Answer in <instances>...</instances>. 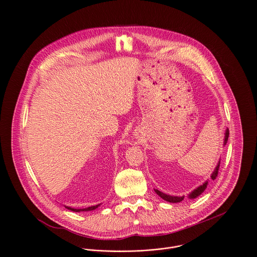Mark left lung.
I'll return each instance as SVG.
<instances>
[{"instance_id": "obj_1", "label": "left lung", "mask_w": 257, "mask_h": 257, "mask_svg": "<svg viewBox=\"0 0 257 257\" xmlns=\"http://www.w3.org/2000/svg\"><path fill=\"white\" fill-rule=\"evenodd\" d=\"M228 135H229V132H228V128H226V130H225V133H224L223 147H224V146L226 145V143H227ZM220 159L219 160V162H218V164H217L215 170H214L213 173L211 174V179H213V180H215L216 177L218 176V172H219V168H220ZM208 184H209V180H207L206 182H204L202 185H200L199 187H197L196 189H194L190 194H188V197H187V198L190 199V200H193V199L199 197V196L206 190ZM154 191H155V193H156L160 198H162L164 201L169 202V203H180V202L183 201L184 198H185V196H171V195H167V194H165V193H163V192H161V191H159V190H157V189H154Z\"/></svg>"}]
</instances>
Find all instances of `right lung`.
<instances>
[{"label": "right lung", "instance_id": "right-lung-1", "mask_svg": "<svg viewBox=\"0 0 257 257\" xmlns=\"http://www.w3.org/2000/svg\"><path fill=\"white\" fill-rule=\"evenodd\" d=\"M99 206H100V204H99V205H96V206L88 207V208H85V209H74V208L67 207V206H65V208H66V209H68V210H70V211H72V212H88V211H93V210L97 209Z\"/></svg>", "mask_w": 257, "mask_h": 257}]
</instances>
